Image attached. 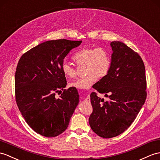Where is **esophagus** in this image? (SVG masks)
Wrapping results in <instances>:
<instances>
[{
    "mask_svg": "<svg viewBox=\"0 0 160 160\" xmlns=\"http://www.w3.org/2000/svg\"><path fill=\"white\" fill-rule=\"evenodd\" d=\"M84 101L86 102H90V96L89 95H87L86 98L84 99Z\"/></svg>",
    "mask_w": 160,
    "mask_h": 160,
    "instance_id": "esophagus-1",
    "label": "esophagus"
}]
</instances>
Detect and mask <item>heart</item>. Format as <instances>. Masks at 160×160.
I'll return each mask as SVG.
<instances>
[{"instance_id": "b5f03b06", "label": "heart", "mask_w": 160, "mask_h": 160, "mask_svg": "<svg viewBox=\"0 0 160 160\" xmlns=\"http://www.w3.org/2000/svg\"><path fill=\"white\" fill-rule=\"evenodd\" d=\"M73 60L78 65H85L86 76L69 83L71 87L88 89L98 79L105 77L111 68V57L108 50L103 48H84L73 54ZM61 70L65 76L72 78L76 76V69L69 63L64 62Z\"/></svg>"}]
</instances>
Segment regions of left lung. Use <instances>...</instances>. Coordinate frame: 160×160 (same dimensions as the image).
Returning <instances> with one entry per match:
<instances>
[{
  "label": "left lung",
  "mask_w": 160,
  "mask_h": 160,
  "mask_svg": "<svg viewBox=\"0 0 160 160\" xmlns=\"http://www.w3.org/2000/svg\"><path fill=\"white\" fill-rule=\"evenodd\" d=\"M112 54L109 73L94 87L108 100L91 94L92 130L110 138L124 132L135 120L147 98L145 68L139 54L124 43H110Z\"/></svg>",
  "instance_id": "8db88e82"
}]
</instances>
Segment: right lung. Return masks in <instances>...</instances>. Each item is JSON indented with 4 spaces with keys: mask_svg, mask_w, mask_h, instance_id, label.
Here are the masks:
<instances>
[{
    "mask_svg": "<svg viewBox=\"0 0 160 160\" xmlns=\"http://www.w3.org/2000/svg\"><path fill=\"white\" fill-rule=\"evenodd\" d=\"M82 41L50 40L24 53L18 63L15 92L18 108L33 130L45 137H55L68 128L79 103L76 88L67 84L61 67L64 58ZM63 91L60 98L56 92Z\"/></svg>",
    "mask_w": 160,
    "mask_h": 160,
    "instance_id": "obj_1",
    "label": "right lung"
}]
</instances>
